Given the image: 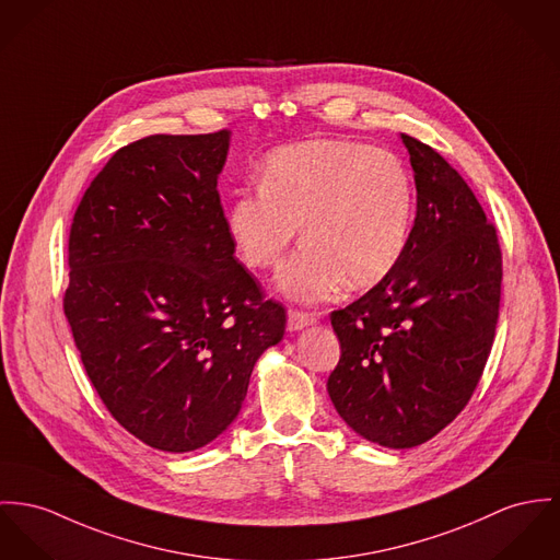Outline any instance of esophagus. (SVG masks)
<instances>
[{
    "label": "esophagus",
    "instance_id": "34e87169",
    "mask_svg": "<svg viewBox=\"0 0 560 560\" xmlns=\"http://www.w3.org/2000/svg\"><path fill=\"white\" fill-rule=\"evenodd\" d=\"M317 322V317L313 313H304L299 308H290L288 311V330H302L306 326H313Z\"/></svg>",
    "mask_w": 560,
    "mask_h": 560
}]
</instances>
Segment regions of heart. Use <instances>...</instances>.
<instances>
[{
	"label": "heart",
	"mask_w": 560,
	"mask_h": 560,
	"mask_svg": "<svg viewBox=\"0 0 560 560\" xmlns=\"http://www.w3.org/2000/svg\"><path fill=\"white\" fill-rule=\"evenodd\" d=\"M413 209V178L394 153L351 140H306L266 158L258 191L232 200L228 232L249 266L272 270L301 225L306 245L283 270L281 290L317 302L345 281H384L407 249Z\"/></svg>",
	"instance_id": "b5f03b06"
}]
</instances>
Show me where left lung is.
Here are the masks:
<instances>
[{
  "instance_id": "1",
  "label": "left lung",
  "mask_w": 560,
  "mask_h": 560,
  "mask_svg": "<svg viewBox=\"0 0 560 560\" xmlns=\"http://www.w3.org/2000/svg\"><path fill=\"white\" fill-rule=\"evenodd\" d=\"M418 191L394 270L330 322L341 360L328 394L351 431L416 447L469 402L490 355L501 302V247L471 187L429 144L400 133Z\"/></svg>"
}]
</instances>
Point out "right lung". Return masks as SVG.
Returning <instances> with one entry per match:
<instances>
[{
	"instance_id": "right-lung-1",
	"label": "right lung",
	"mask_w": 560,
	"mask_h": 560,
	"mask_svg": "<svg viewBox=\"0 0 560 560\" xmlns=\"http://www.w3.org/2000/svg\"><path fill=\"white\" fill-rule=\"evenodd\" d=\"M228 149V129L131 142L70 230L63 311L86 375L113 418L162 452L225 431L285 332V308L234 258L217 191Z\"/></svg>"
}]
</instances>
